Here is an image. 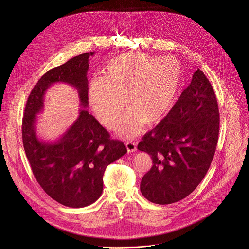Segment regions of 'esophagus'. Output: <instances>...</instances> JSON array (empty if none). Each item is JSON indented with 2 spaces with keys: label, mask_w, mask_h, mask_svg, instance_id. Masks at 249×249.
<instances>
[{
  "label": "esophagus",
  "mask_w": 249,
  "mask_h": 249,
  "mask_svg": "<svg viewBox=\"0 0 249 249\" xmlns=\"http://www.w3.org/2000/svg\"><path fill=\"white\" fill-rule=\"evenodd\" d=\"M125 145H126L127 151H128L129 153H133V152H135V151L137 150V145L134 143V142H132V141H127L126 143H125Z\"/></svg>",
  "instance_id": "esophagus-1"
}]
</instances>
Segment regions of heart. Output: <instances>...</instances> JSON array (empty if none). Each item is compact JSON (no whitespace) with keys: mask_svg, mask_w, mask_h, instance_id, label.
I'll list each match as a JSON object with an SVG mask.
<instances>
[{"mask_svg":"<svg viewBox=\"0 0 249 249\" xmlns=\"http://www.w3.org/2000/svg\"><path fill=\"white\" fill-rule=\"evenodd\" d=\"M103 77L89 82V98L98 120L109 128L118 125L125 107L120 132L138 134L143 125L153 124L168 111L180 84V68L174 59L158 58L143 52H128L105 65Z\"/></svg>","mask_w":249,"mask_h":249,"instance_id":"heart-1","label":"heart"}]
</instances>
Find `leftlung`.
<instances>
[{"label": "left lung", "instance_id": "left-lung-1", "mask_svg": "<svg viewBox=\"0 0 249 249\" xmlns=\"http://www.w3.org/2000/svg\"><path fill=\"white\" fill-rule=\"evenodd\" d=\"M219 130L215 91L198 69L167 115L138 145L153 160L140 185L144 197L166 205L192 193L214 158Z\"/></svg>", "mask_w": 249, "mask_h": 249}]
</instances>
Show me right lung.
<instances>
[{
    "label": "right lung",
    "instance_id": "add662e5",
    "mask_svg": "<svg viewBox=\"0 0 249 249\" xmlns=\"http://www.w3.org/2000/svg\"><path fill=\"white\" fill-rule=\"evenodd\" d=\"M87 52L45 73L32 89L22 118V142L32 173L42 189L58 203L83 208L94 203L103 189V173L108 164L127 153L123 142L109 133L86 109L63 137L54 143L40 141L35 132L36 114L43 109L44 93L55 83L78 89L81 104H89Z\"/></svg>",
    "mask_w": 249,
    "mask_h": 249
}]
</instances>
